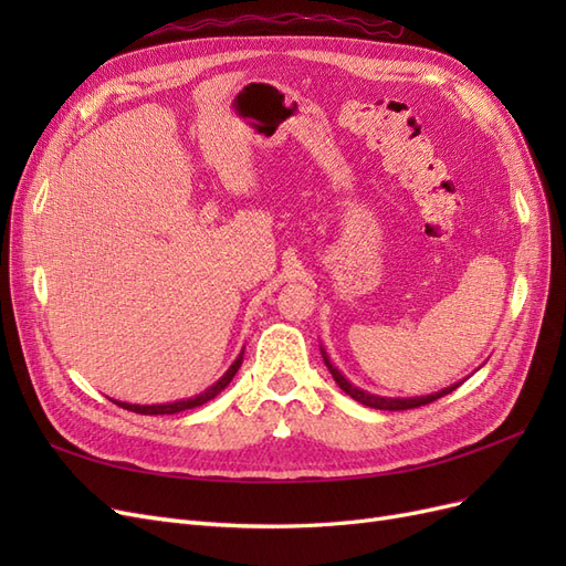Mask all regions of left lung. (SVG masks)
Returning <instances> with one entry per match:
<instances>
[{
  "instance_id": "left-lung-1",
  "label": "left lung",
  "mask_w": 566,
  "mask_h": 566,
  "mask_svg": "<svg viewBox=\"0 0 566 566\" xmlns=\"http://www.w3.org/2000/svg\"><path fill=\"white\" fill-rule=\"evenodd\" d=\"M321 354H323L325 366H328V370H331V375H333V380L339 385V389L345 391V394H349V397H352L354 401L364 403V406H368V408H378V410H408V408H418V406H427V403H432V401H437V399H441V397H447V394H451L453 389L460 387V382H455V385H451V387H447V389H441V391L427 394V397H408V399L378 397V394H370V391H364V389L354 387V385L345 378V375H342V373L331 364L328 354H325L323 349H321Z\"/></svg>"
}]
</instances>
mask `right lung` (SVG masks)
<instances>
[{
	"label": "right lung",
	"mask_w": 566,
	"mask_h": 566,
	"mask_svg": "<svg viewBox=\"0 0 566 566\" xmlns=\"http://www.w3.org/2000/svg\"><path fill=\"white\" fill-rule=\"evenodd\" d=\"M241 364H243V352L238 354V358L231 364V368L224 375H221V378L212 387L200 391L198 397H191V399H181V401H175V403H158V406H139V403H125V401H115V403L119 408H127V410H132V413H142V416H172V413H181V410L196 408V406H202V403H208L210 399H214L221 389L229 387V382L233 380V375L238 373V368H241Z\"/></svg>",
	"instance_id": "right-lung-1"
}]
</instances>
